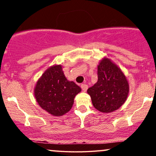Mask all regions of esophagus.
I'll return each instance as SVG.
<instances>
[{"mask_svg": "<svg viewBox=\"0 0 156 156\" xmlns=\"http://www.w3.org/2000/svg\"><path fill=\"white\" fill-rule=\"evenodd\" d=\"M80 87H81V89L83 91V92H87V89H88V85L86 83H82L81 85H80Z\"/></svg>", "mask_w": 156, "mask_h": 156, "instance_id": "1", "label": "esophagus"}]
</instances>
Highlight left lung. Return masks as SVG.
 Listing matches in <instances>:
<instances>
[{
	"mask_svg": "<svg viewBox=\"0 0 156 156\" xmlns=\"http://www.w3.org/2000/svg\"><path fill=\"white\" fill-rule=\"evenodd\" d=\"M98 82L87 90L94 107L103 113L117 110L129 92L124 73L109 58H103L98 66Z\"/></svg>",
	"mask_w": 156,
	"mask_h": 156,
	"instance_id": "8db88e82",
	"label": "left lung"
}]
</instances>
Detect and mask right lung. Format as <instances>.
<instances>
[{
  "mask_svg": "<svg viewBox=\"0 0 156 156\" xmlns=\"http://www.w3.org/2000/svg\"><path fill=\"white\" fill-rule=\"evenodd\" d=\"M81 89L66 78L62 65H53L37 80L34 96L40 107L55 117H60L73 107L74 98Z\"/></svg>",
  "mask_w": 156,
  "mask_h": 156,
  "instance_id": "add662e5",
  "label": "right lung"
}]
</instances>
